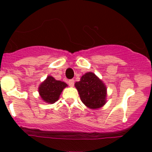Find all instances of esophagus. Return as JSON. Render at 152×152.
Returning a JSON list of instances; mask_svg holds the SVG:
<instances>
[{
    "label": "esophagus",
    "instance_id": "esophagus-1",
    "mask_svg": "<svg viewBox=\"0 0 152 152\" xmlns=\"http://www.w3.org/2000/svg\"><path fill=\"white\" fill-rule=\"evenodd\" d=\"M68 85H69L70 87H73V86L75 85V80H74L73 79H71V80H68Z\"/></svg>",
    "mask_w": 152,
    "mask_h": 152
}]
</instances>
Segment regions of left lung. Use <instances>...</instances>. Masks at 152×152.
Instances as JSON below:
<instances>
[{"label": "left lung", "instance_id": "obj_1", "mask_svg": "<svg viewBox=\"0 0 152 152\" xmlns=\"http://www.w3.org/2000/svg\"><path fill=\"white\" fill-rule=\"evenodd\" d=\"M75 85L80 100L88 107L97 109L105 104L107 89L103 81L94 73H86Z\"/></svg>", "mask_w": 152, "mask_h": 152}]
</instances>
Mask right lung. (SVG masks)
<instances>
[{
    "instance_id": "add662e5",
    "label": "right lung",
    "mask_w": 152,
    "mask_h": 152,
    "mask_svg": "<svg viewBox=\"0 0 152 152\" xmlns=\"http://www.w3.org/2000/svg\"><path fill=\"white\" fill-rule=\"evenodd\" d=\"M65 87H67L66 83L57 80L52 76H49L41 84L39 88V92L44 101L48 103H53L57 101L61 91Z\"/></svg>"
}]
</instances>
